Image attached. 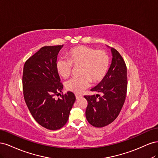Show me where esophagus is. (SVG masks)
<instances>
[{"instance_id":"34e87169","label":"esophagus","mask_w":158,"mask_h":158,"mask_svg":"<svg viewBox=\"0 0 158 158\" xmlns=\"http://www.w3.org/2000/svg\"><path fill=\"white\" fill-rule=\"evenodd\" d=\"M75 96H76V99H80V98H82V95H78V94H76V95H75Z\"/></svg>"}]
</instances>
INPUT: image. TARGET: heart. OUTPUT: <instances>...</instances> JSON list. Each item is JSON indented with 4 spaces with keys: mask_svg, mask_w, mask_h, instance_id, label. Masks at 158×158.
<instances>
[{
    "mask_svg": "<svg viewBox=\"0 0 158 158\" xmlns=\"http://www.w3.org/2000/svg\"><path fill=\"white\" fill-rule=\"evenodd\" d=\"M67 60L58 59L56 61V70L63 78L71 74L72 69H79L78 78H73L66 82L68 90L79 94L87 88L90 81L98 83L105 78L109 66V56L106 51L96 50L87 46H78L66 52Z\"/></svg>",
    "mask_w": 158,
    "mask_h": 158,
    "instance_id": "obj_1",
    "label": "heart"
}]
</instances>
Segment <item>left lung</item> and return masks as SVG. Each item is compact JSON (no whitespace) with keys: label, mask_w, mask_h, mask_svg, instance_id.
I'll return each instance as SVG.
<instances>
[{"label":"left lung","mask_w":158,"mask_h":158,"mask_svg":"<svg viewBox=\"0 0 158 158\" xmlns=\"http://www.w3.org/2000/svg\"><path fill=\"white\" fill-rule=\"evenodd\" d=\"M112 63L105 78L91 89L96 95H85L88 101L85 117L95 127H106L118 117L125 103L127 90V70L120 53L111 48Z\"/></svg>","instance_id":"8db88e82"}]
</instances>
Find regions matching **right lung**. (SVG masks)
Returning a JSON list of instances; mask_svg holds the SVG:
<instances>
[{"label": "right lung", "instance_id": "add662e5", "mask_svg": "<svg viewBox=\"0 0 158 158\" xmlns=\"http://www.w3.org/2000/svg\"><path fill=\"white\" fill-rule=\"evenodd\" d=\"M63 46L41 47L26 61L23 70V93L28 109L37 123L52 131L61 128L68 121L76 100L71 92L55 98L63 88L55 66Z\"/></svg>", "mask_w": 158, "mask_h": 158}]
</instances>
